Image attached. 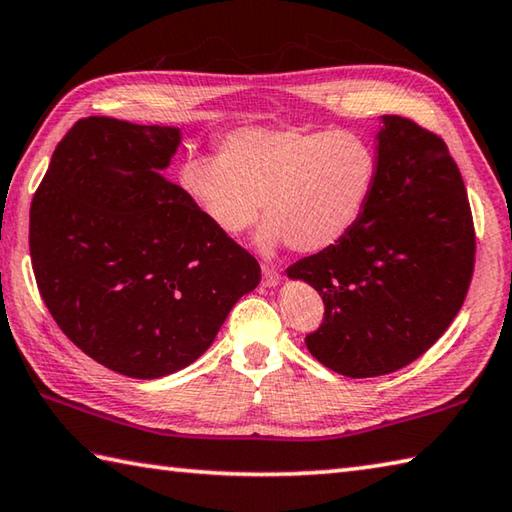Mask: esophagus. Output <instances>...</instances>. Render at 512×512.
<instances>
[{"label":"esophagus","mask_w":512,"mask_h":512,"mask_svg":"<svg viewBox=\"0 0 512 512\" xmlns=\"http://www.w3.org/2000/svg\"><path fill=\"white\" fill-rule=\"evenodd\" d=\"M282 280V273L273 266H262V284L264 286H277Z\"/></svg>","instance_id":"esophagus-1"}]
</instances>
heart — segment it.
<instances>
[{"mask_svg": "<svg viewBox=\"0 0 512 512\" xmlns=\"http://www.w3.org/2000/svg\"><path fill=\"white\" fill-rule=\"evenodd\" d=\"M217 150L185 156L181 190L226 235L244 232L264 210V248L320 253L336 246L374 197L376 152L351 132L241 127L221 136Z\"/></svg>", "mask_w": 512, "mask_h": 512, "instance_id": "obj_1", "label": "heart"}]
</instances>
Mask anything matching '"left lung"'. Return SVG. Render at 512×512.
Listing matches in <instances>:
<instances>
[{
	"instance_id": "obj_1",
	"label": "left lung",
	"mask_w": 512,
	"mask_h": 512,
	"mask_svg": "<svg viewBox=\"0 0 512 512\" xmlns=\"http://www.w3.org/2000/svg\"><path fill=\"white\" fill-rule=\"evenodd\" d=\"M475 250L466 185L448 145L410 118L383 116L365 215L336 246L286 268L324 302L322 324L304 338L311 356L349 378L410 365L459 313Z\"/></svg>"
}]
</instances>
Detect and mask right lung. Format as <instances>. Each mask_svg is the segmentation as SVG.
<instances>
[{"label": "right lung", "mask_w": 512, "mask_h": 512, "mask_svg": "<svg viewBox=\"0 0 512 512\" xmlns=\"http://www.w3.org/2000/svg\"><path fill=\"white\" fill-rule=\"evenodd\" d=\"M179 143L176 127L82 118L31 203L46 309L73 345L129 378L188 367L262 277L257 259L159 174Z\"/></svg>", "instance_id": "obj_1"}]
</instances>
